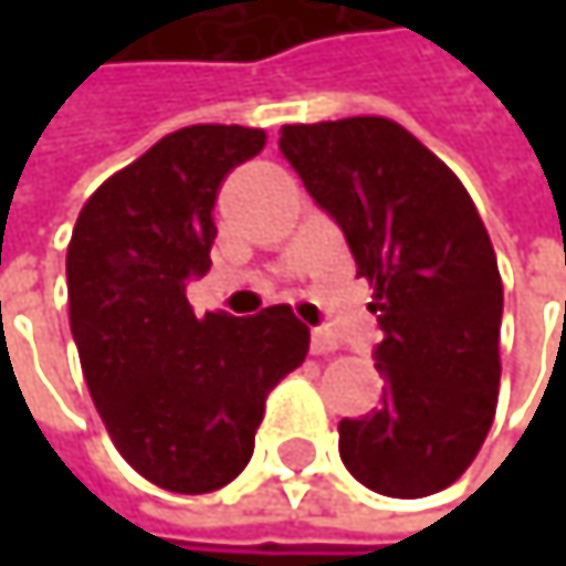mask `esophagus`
Wrapping results in <instances>:
<instances>
[{
  "label": "esophagus",
  "instance_id": "1",
  "mask_svg": "<svg viewBox=\"0 0 566 566\" xmlns=\"http://www.w3.org/2000/svg\"><path fill=\"white\" fill-rule=\"evenodd\" d=\"M337 350V337L331 334V331H314L311 334V354L314 357H327V354H334Z\"/></svg>",
  "mask_w": 566,
  "mask_h": 566
}]
</instances>
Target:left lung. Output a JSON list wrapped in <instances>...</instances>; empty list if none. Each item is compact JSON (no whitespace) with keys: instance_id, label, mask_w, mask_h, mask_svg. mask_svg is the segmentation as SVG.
<instances>
[{"instance_id":"1","label":"left lung","mask_w":566,"mask_h":566,"mask_svg":"<svg viewBox=\"0 0 566 566\" xmlns=\"http://www.w3.org/2000/svg\"><path fill=\"white\" fill-rule=\"evenodd\" d=\"M284 160L374 284L384 406L340 419V459L370 492L426 499L479 455L502 380V275L489 229L429 147L390 117L284 124Z\"/></svg>"}]
</instances>
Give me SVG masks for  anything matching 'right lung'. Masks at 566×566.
<instances>
[{"mask_svg":"<svg viewBox=\"0 0 566 566\" xmlns=\"http://www.w3.org/2000/svg\"><path fill=\"white\" fill-rule=\"evenodd\" d=\"M265 130L167 134L84 202L67 242V317L91 399L117 452L154 485L202 495L252 459L265 399L304 364L311 334L287 304L252 317L192 314L209 269L212 206Z\"/></svg>","mask_w":566,"mask_h":566,"instance_id":"1","label":"right lung"}]
</instances>
